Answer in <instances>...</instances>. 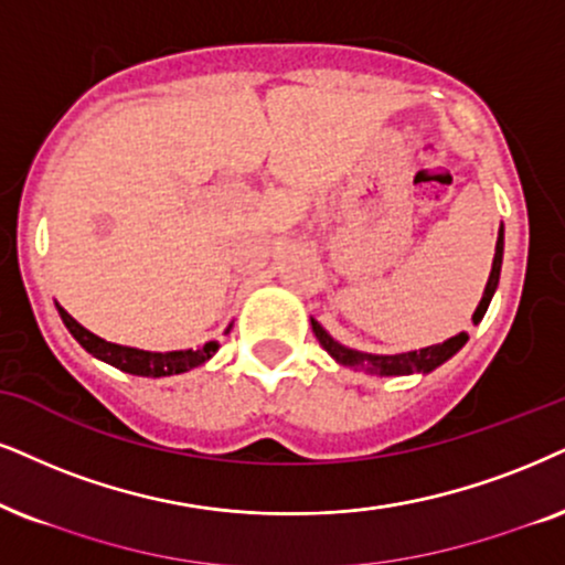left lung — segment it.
Wrapping results in <instances>:
<instances>
[{
  "instance_id": "1",
  "label": "left lung",
  "mask_w": 565,
  "mask_h": 565,
  "mask_svg": "<svg viewBox=\"0 0 565 565\" xmlns=\"http://www.w3.org/2000/svg\"><path fill=\"white\" fill-rule=\"evenodd\" d=\"M501 266H503V226L498 230V242H495V255H492V268L488 276V284H484L482 299L477 305L472 323L477 326L488 312V305L492 295H495L498 281H501ZM312 333L320 341V347L326 349L328 354L333 356L339 365L352 367V370H362L367 375H412V373H433L435 367H440L443 362L451 360V356L459 352V349L467 344L469 335L467 333H456L451 339H446L443 344H433V347H423V349H414V352H402V354H370V352H356V349H349L344 344L333 339L331 333L326 331L323 326L318 323L316 318H310Z\"/></svg>"
}]
</instances>
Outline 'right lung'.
<instances>
[{
    "label": "right lung",
    "instance_id": "right-lung-1",
    "mask_svg": "<svg viewBox=\"0 0 565 565\" xmlns=\"http://www.w3.org/2000/svg\"><path fill=\"white\" fill-rule=\"evenodd\" d=\"M56 310H60L62 323L67 326V331L75 335V341L85 349V352L96 356V360L106 362V365L122 370V373H130V375H140V377L180 375V373H188L192 367L205 365V362L218 352V341H209V344L198 349H180V352H146V349L111 344V341H106L102 335L90 333L88 328H83L62 305H56Z\"/></svg>",
    "mask_w": 565,
    "mask_h": 565
}]
</instances>
